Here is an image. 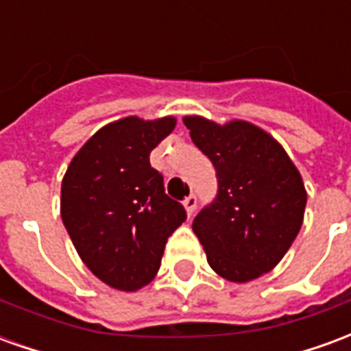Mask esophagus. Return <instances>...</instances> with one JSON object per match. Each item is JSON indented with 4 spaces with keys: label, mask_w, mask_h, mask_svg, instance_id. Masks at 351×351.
Returning <instances> with one entry per match:
<instances>
[{
    "label": "esophagus",
    "mask_w": 351,
    "mask_h": 351,
    "mask_svg": "<svg viewBox=\"0 0 351 351\" xmlns=\"http://www.w3.org/2000/svg\"><path fill=\"white\" fill-rule=\"evenodd\" d=\"M184 206H186L188 216H191V214L195 213V206H197V195H195V193H190L188 197L184 199Z\"/></svg>",
    "instance_id": "1"
}]
</instances>
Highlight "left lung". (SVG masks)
<instances>
[{
  "label": "left lung",
  "mask_w": 351,
  "mask_h": 351,
  "mask_svg": "<svg viewBox=\"0 0 351 351\" xmlns=\"http://www.w3.org/2000/svg\"><path fill=\"white\" fill-rule=\"evenodd\" d=\"M193 145L213 161L218 193L191 223L208 265L229 282L276 267L302 226L306 191L284 148L248 122L186 116Z\"/></svg>",
  "instance_id": "8db88e82"
}]
</instances>
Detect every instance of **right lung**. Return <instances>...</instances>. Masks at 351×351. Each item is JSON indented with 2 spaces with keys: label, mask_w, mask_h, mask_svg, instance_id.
Masks as SVG:
<instances>
[{
  "label": "right lung",
  "mask_w": 351,
  "mask_h": 351,
  "mask_svg": "<svg viewBox=\"0 0 351 351\" xmlns=\"http://www.w3.org/2000/svg\"><path fill=\"white\" fill-rule=\"evenodd\" d=\"M175 118L130 116L105 125L62 182V220L80 259L105 284L135 291L158 274L184 206L165 193L150 152L175 130Z\"/></svg>",
  "instance_id": "1"
}]
</instances>
